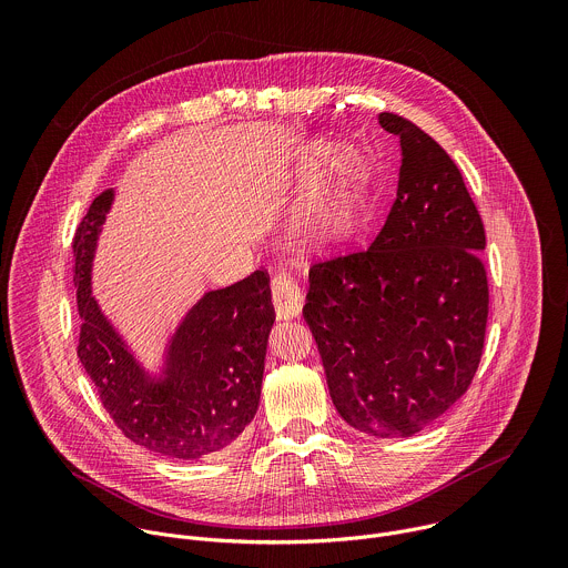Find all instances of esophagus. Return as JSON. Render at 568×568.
Here are the masks:
<instances>
[{
	"instance_id": "obj_1",
	"label": "esophagus",
	"mask_w": 568,
	"mask_h": 568,
	"mask_svg": "<svg viewBox=\"0 0 568 568\" xmlns=\"http://www.w3.org/2000/svg\"><path fill=\"white\" fill-rule=\"evenodd\" d=\"M272 303H274V312H276V318L283 321V318H294L301 314L303 310V294L298 290V285L285 276V274H278L274 281H272Z\"/></svg>"
}]
</instances>
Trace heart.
<instances>
[{
  "mask_svg": "<svg viewBox=\"0 0 568 568\" xmlns=\"http://www.w3.org/2000/svg\"><path fill=\"white\" fill-rule=\"evenodd\" d=\"M359 222V186L355 178L342 180L316 209L298 222L294 237L303 250H328L348 240Z\"/></svg>",
  "mask_w": 568,
  "mask_h": 568,
  "instance_id": "1",
  "label": "heart"
}]
</instances>
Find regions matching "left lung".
Listing matches in <instances>:
<instances>
[{
  "label": "left lung",
  "instance_id": "8db88e82",
  "mask_svg": "<svg viewBox=\"0 0 568 568\" xmlns=\"http://www.w3.org/2000/svg\"><path fill=\"white\" fill-rule=\"evenodd\" d=\"M377 121L399 139L395 202L368 250L310 270L303 316L339 416L399 438L471 384L490 296L483 222L452 156L407 119Z\"/></svg>",
  "mask_w": 568,
  "mask_h": 568
}]
</instances>
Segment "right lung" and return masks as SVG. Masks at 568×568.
<instances>
[{"mask_svg": "<svg viewBox=\"0 0 568 568\" xmlns=\"http://www.w3.org/2000/svg\"><path fill=\"white\" fill-rule=\"evenodd\" d=\"M103 191L73 240L75 298L83 318L78 357L116 427L152 454L197 460L226 449L254 420L274 326L270 276L254 272L204 292L150 371L92 294L99 237L114 204Z\"/></svg>", "mask_w": 568, "mask_h": 568, "instance_id": "obj_1", "label": "right lung"}]
</instances>
